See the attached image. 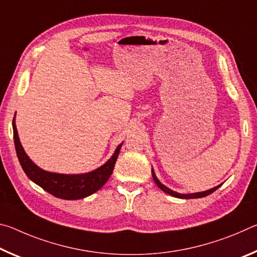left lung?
Segmentation results:
<instances>
[{
    "label": "left lung",
    "mask_w": 257,
    "mask_h": 257,
    "mask_svg": "<svg viewBox=\"0 0 257 257\" xmlns=\"http://www.w3.org/2000/svg\"><path fill=\"white\" fill-rule=\"evenodd\" d=\"M152 176H153V179H154V181H155V184L159 186V188H161L162 189L164 193H167V194H169V195H171V196H175V197H178V198H187V199H189V198H201V197H205V196H207V195H210V194H212L213 191H215L217 188H219V187L221 186H216V187H214V188H212V189H208V190H206V191H202V193H195V194H179V193H176V191H173V190H171V189H169L168 187H165L163 184H161V182L159 181V179L158 178H156V176H155V173H154V171H153V169H152Z\"/></svg>",
    "instance_id": "1"
}]
</instances>
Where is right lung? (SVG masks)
Instances as JSON below:
<instances>
[{"mask_svg": "<svg viewBox=\"0 0 257 257\" xmlns=\"http://www.w3.org/2000/svg\"><path fill=\"white\" fill-rule=\"evenodd\" d=\"M12 125H14L16 152L26 175L30 180L41 186L47 193L62 199H80L89 196L99 188H102L112 175L115 161L118 159L120 149L122 146L119 145L116 147L112 158L96 170L85 173V175H59V173L42 170L41 168L32 162V160L25 153L23 146L20 144L15 119Z\"/></svg>", "mask_w": 257, "mask_h": 257, "instance_id": "right-lung-1", "label": "right lung"}]
</instances>
